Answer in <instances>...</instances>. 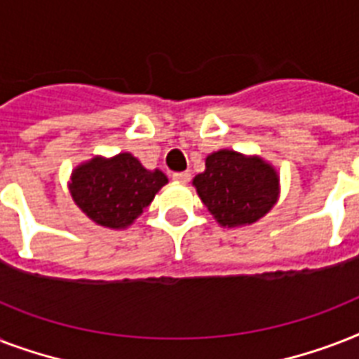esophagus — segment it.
<instances>
[{
  "label": "esophagus",
  "instance_id": "obj_1",
  "mask_svg": "<svg viewBox=\"0 0 359 359\" xmlns=\"http://www.w3.org/2000/svg\"><path fill=\"white\" fill-rule=\"evenodd\" d=\"M190 171H182V173H175L173 175V180L175 182H182V184H186L188 180H190Z\"/></svg>",
  "mask_w": 359,
  "mask_h": 359
}]
</instances>
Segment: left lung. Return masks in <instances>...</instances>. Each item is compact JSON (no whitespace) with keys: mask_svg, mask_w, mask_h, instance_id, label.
I'll return each instance as SVG.
<instances>
[{"mask_svg":"<svg viewBox=\"0 0 359 359\" xmlns=\"http://www.w3.org/2000/svg\"><path fill=\"white\" fill-rule=\"evenodd\" d=\"M197 196L222 227H244L264 218L279 199V175L257 154L219 149L205 158L191 180Z\"/></svg>","mask_w":359,"mask_h":359,"instance_id":"obj_1","label":"left lung"}]
</instances>
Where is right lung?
Wrapping results in <instances>:
<instances>
[{"instance_id":"obj_1","label":"right lung","mask_w":359,"mask_h":359,"mask_svg":"<svg viewBox=\"0 0 359 359\" xmlns=\"http://www.w3.org/2000/svg\"><path fill=\"white\" fill-rule=\"evenodd\" d=\"M168 184L160 169H145L130 152L93 156L70 173L69 191L87 218L106 229H126Z\"/></svg>"}]
</instances>
